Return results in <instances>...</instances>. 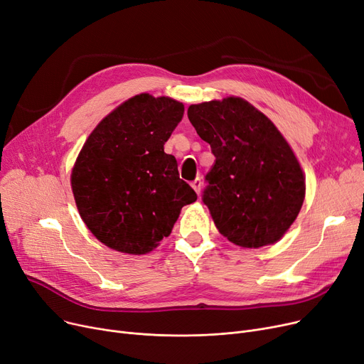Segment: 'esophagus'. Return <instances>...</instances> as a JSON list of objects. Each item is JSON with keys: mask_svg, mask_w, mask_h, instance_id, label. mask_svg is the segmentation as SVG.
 Wrapping results in <instances>:
<instances>
[{"mask_svg": "<svg viewBox=\"0 0 364 364\" xmlns=\"http://www.w3.org/2000/svg\"><path fill=\"white\" fill-rule=\"evenodd\" d=\"M201 179L200 178H196L193 182H191V186H193V189L194 191L197 193V194H200V191H201Z\"/></svg>", "mask_w": 364, "mask_h": 364, "instance_id": "esophagus-1", "label": "esophagus"}]
</instances>
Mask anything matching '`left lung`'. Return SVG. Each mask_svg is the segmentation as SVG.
I'll list each match as a JSON object with an SVG mask.
<instances>
[{
	"mask_svg": "<svg viewBox=\"0 0 364 364\" xmlns=\"http://www.w3.org/2000/svg\"><path fill=\"white\" fill-rule=\"evenodd\" d=\"M188 118L212 148L203 201L219 232L243 249L282 240L305 198V175L272 121L243 97L189 105Z\"/></svg>",
	"mask_w": 364,
	"mask_h": 364,
	"instance_id": "left-lung-1",
	"label": "left lung"
}]
</instances>
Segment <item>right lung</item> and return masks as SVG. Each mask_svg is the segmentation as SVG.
I'll list each match as a JSON object with an SVG mask.
<instances>
[{
	"instance_id": "add662e5",
	"label": "right lung",
	"mask_w": 364,
	"mask_h": 364,
	"mask_svg": "<svg viewBox=\"0 0 364 364\" xmlns=\"http://www.w3.org/2000/svg\"><path fill=\"white\" fill-rule=\"evenodd\" d=\"M185 107L136 95L111 111L84 142L71 173L78 213L107 247L145 255L160 246L182 207L197 200L164 144Z\"/></svg>"
}]
</instances>
